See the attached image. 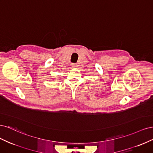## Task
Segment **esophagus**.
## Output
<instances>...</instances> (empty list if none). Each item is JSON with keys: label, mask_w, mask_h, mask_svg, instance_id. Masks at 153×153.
Listing matches in <instances>:
<instances>
[{"label": "esophagus", "mask_w": 153, "mask_h": 153, "mask_svg": "<svg viewBox=\"0 0 153 153\" xmlns=\"http://www.w3.org/2000/svg\"><path fill=\"white\" fill-rule=\"evenodd\" d=\"M71 66H72V67H73V68H77V67H78V64H73Z\"/></svg>", "instance_id": "obj_1"}]
</instances>
